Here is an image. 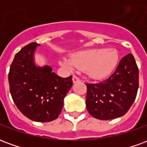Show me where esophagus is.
<instances>
[{
  "instance_id": "esophagus-1",
  "label": "esophagus",
  "mask_w": 147,
  "mask_h": 147,
  "mask_svg": "<svg viewBox=\"0 0 147 147\" xmlns=\"http://www.w3.org/2000/svg\"><path fill=\"white\" fill-rule=\"evenodd\" d=\"M72 81H73L74 83H77V82H80V78H78L76 76H73V77H72Z\"/></svg>"
}]
</instances>
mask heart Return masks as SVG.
Returning <instances> with one entry per match:
<instances>
[{
	"label": "heart",
	"mask_w": 147,
	"mask_h": 147,
	"mask_svg": "<svg viewBox=\"0 0 147 147\" xmlns=\"http://www.w3.org/2000/svg\"><path fill=\"white\" fill-rule=\"evenodd\" d=\"M119 62V54L113 49H94L77 53L71 59H63L61 64L69 70L76 67L86 70L91 78L101 79L107 76L116 68Z\"/></svg>",
	"instance_id": "b5f03b06"
}]
</instances>
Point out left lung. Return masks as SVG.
<instances>
[{
	"label": "left lung",
	"instance_id": "obj_1",
	"mask_svg": "<svg viewBox=\"0 0 147 147\" xmlns=\"http://www.w3.org/2000/svg\"><path fill=\"white\" fill-rule=\"evenodd\" d=\"M86 86V109L93 117L108 120L123 116L139 88V68L133 55L124 56L108 79Z\"/></svg>",
	"mask_w": 147,
	"mask_h": 147
}]
</instances>
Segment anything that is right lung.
I'll use <instances>...</instances> for the list:
<instances>
[{
	"mask_svg": "<svg viewBox=\"0 0 147 147\" xmlns=\"http://www.w3.org/2000/svg\"><path fill=\"white\" fill-rule=\"evenodd\" d=\"M39 44L31 42L15 56L8 73L13 102L25 117L37 122H49L61 113L64 98L72 86V76H58L49 66L38 67L34 53Z\"/></svg>",
	"mask_w": 147,
	"mask_h": 147,
	"instance_id": "right-lung-1",
	"label": "right lung"
}]
</instances>
